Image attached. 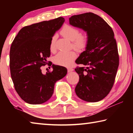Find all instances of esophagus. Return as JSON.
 Listing matches in <instances>:
<instances>
[{
    "mask_svg": "<svg viewBox=\"0 0 133 133\" xmlns=\"http://www.w3.org/2000/svg\"><path fill=\"white\" fill-rule=\"evenodd\" d=\"M73 70H74V69L73 68H68V69H67V71H68V72L72 71Z\"/></svg>",
    "mask_w": 133,
    "mask_h": 133,
    "instance_id": "34e87169",
    "label": "esophagus"
}]
</instances>
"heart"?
<instances>
[{"label": "heart", "mask_w": 133, "mask_h": 133, "mask_svg": "<svg viewBox=\"0 0 133 133\" xmlns=\"http://www.w3.org/2000/svg\"><path fill=\"white\" fill-rule=\"evenodd\" d=\"M62 35L72 42L73 48L77 50H82L84 49L89 43V35L87 33H80L79 29L73 26L66 24L62 28ZM56 36L51 37L50 43V49L51 51L56 50L55 43ZM77 57V54L75 51L68 52L60 51L55 57L56 64L60 66H69Z\"/></svg>", "instance_id": "1"}]
</instances>
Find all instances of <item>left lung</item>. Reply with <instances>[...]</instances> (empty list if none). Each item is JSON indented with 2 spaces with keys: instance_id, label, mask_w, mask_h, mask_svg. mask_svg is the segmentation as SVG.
<instances>
[{
  "instance_id": "left-lung-1",
  "label": "left lung",
  "mask_w": 133,
  "mask_h": 133,
  "mask_svg": "<svg viewBox=\"0 0 133 133\" xmlns=\"http://www.w3.org/2000/svg\"><path fill=\"white\" fill-rule=\"evenodd\" d=\"M69 22L86 31L90 38L85 50L76 60L85 67L75 69L79 76L75 92L85 102H99L111 90L119 65L113 30L104 19L90 12L72 16Z\"/></svg>"
}]
</instances>
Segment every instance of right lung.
Here are the masks:
<instances>
[{"instance_id":"add662e5","label":"right lung","mask_w":133,"mask_h":133,"mask_svg":"<svg viewBox=\"0 0 133 133\" xmlns=\"http://www.w3.org/2000/svg\"><path fill=\"white\" fill-rule=\"evenodd\" d=\"M64 22V18L59 17L24 26L11 45V77L17 94L29 104L47 102L53 95L56 82L66 75V67L57 65L53 64V71L46 75L41 70L42 66L48 64L47 58L50 56L51 37Z\"/></svg>"}]
</instances>
